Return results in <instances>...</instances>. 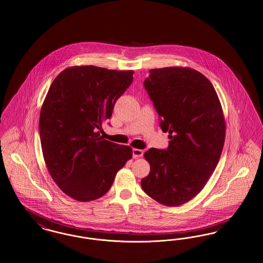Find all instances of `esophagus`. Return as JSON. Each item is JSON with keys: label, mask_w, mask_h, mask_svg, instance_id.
Segmentation results:
<instances>
[{"label": "esophagus", "mask_w": 263, "mask_h": 263, "mask_svg": "<svg viewBox=\"0 0 263 263\" xmlns=\"http://www.w3.org/2000/svg\"><path fill=\"white\" fill-rule=\"evenodd\" d=\"M142 155H143V151L138 149V148H134L133 149V156H134V158H139Z\"/></svg>", "instance_id": "obj_1"}]
</instances>
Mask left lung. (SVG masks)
Listing matches in <instances>:
<instances>
[{
	"mask_svg": "<svg viewBox=\"0 0 263 263\" xmlns=\"http://www.w3.org/2000/svg\"><path fill=\"white\" fill-rule=\"evenodd\" d=\"M143 84L170 141L167 151L144 153L151 171L140 184L159 204L177 207L203 190L218 165L226 138L221 102L206 76L189 67L152 69Z\"/></svg>",
	"mask_w": 263,
	"mask_h": 263,
	"instance_id": "left-lung-1",
	"label": "left lung"
}]
</instances>
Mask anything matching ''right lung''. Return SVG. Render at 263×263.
I'll return each mask as SVG.
<instances>
[{
	"instance_id": "obj_1",
	"label": "right lung",
	"mask_w": 263,
	"mask_h": 263,
	"mask_svg": "<svg viewBox=\"0 0 263 263\" xmlns=\"http://www.w3.org/2000/svg\"><path fill=\"white\" fill-rule=\"evenodd\" d=\"M133 70L72 66L57 75L43 101L40 135L46 168L70 198L89 202L107 193L133 157L128 145L104 139L98 129L133 82Z\"/></svg>"
}]
</instances>
